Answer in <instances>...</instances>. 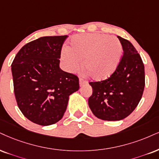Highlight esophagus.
Wrapping results in <instances>:
<instances>
[{
    "label": "esophagus",
    "instance_id": "obj_1",
    "mask_svg": "<svg viewBox=\"0 0 159 159\" xmlns=\"http://www.w3.org/2000/svg\"><path fill=\"white\" fill-rule=\"evenodd\" d=\"M88 83V81H86L83 78H80V86H83V85H85V84H87Z\"/></svg>",
    "mask_w": 159,
    "mask_h": 159
}]
</instances>
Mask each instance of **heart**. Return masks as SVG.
<instances>
[{
  "label": "heart",
  "mask_w": 159,
  "mask_h": 159,
  "mask_svg": "<svg viewBox=\"0 0 159 159\" xmlns=\"http://www.w3.org/2000/svg\"><path fill=\"white\" fill-rule=\"evenodd\" d=\"M70 46L62 48L61 57L68 71L84 66L93 79L102 80L115 71L122 55V46L116 37L102 33L78 34L70 38Z\"/></svg>",
  "instance_id": "heart-1"
}]
</instances>
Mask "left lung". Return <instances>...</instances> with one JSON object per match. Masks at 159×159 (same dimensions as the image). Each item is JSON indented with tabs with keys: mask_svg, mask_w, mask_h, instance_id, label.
<instances>
[{
	"mask_svg": "<svg viewBox=\"0 0 159 159\" xmlns=\"http://www.w3.org/2000/svg\"><path fill=\"white\" fill-rule=\"evenodd\" d=\"M123 56L118 67L107 79L89 83L93 93L89 99L92 113L105 121H119L128 116L142 99L144 85V66L130 41L118 36Z\"/></svg>",
	"mask_w": 159,
	"mask_h": 159,
	"instance_id": "1",
	"label": "left lung"
}]
</instances>
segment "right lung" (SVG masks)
Instances as JSON below:
<instances>
[{
	"label": "right lung",
	"instance_id": "1",
	"mask_svg": "<svg viewBox=\"0 0 159 159\" xmlns=\"http://www.w3.org/2000/svg\"><path fill=\"white\" fill-rule=\"evenodd\" d=\"M63 36L42 37L28 43L11 64L14 92L19 109L43 126L55 124L66 112L69 96L80 89L79 78L60 68Z\"/></svg>",
	"mask_w": 159,
	"mask_h": 159
}]
</instances>
